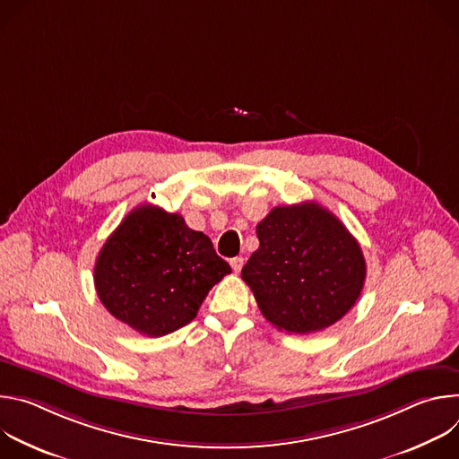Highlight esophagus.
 Returning a JSON list of instances; mask_svg holds the SVG:
<instances>
[{
    "label": "esophagus",
    "mask_w": 459,
    "mask_h": 459,
    "mask_svg": "<svg viewBox=\"0 0 459 459\" xmlns=\"http://www.w3.org/2000/svg\"><path fill=\"white\" fill-rule=\"evenodd\" d=\"M230 267H232V271H234V273H239V271H241V267H243V257H241V255L232 257V259H230Z\"/></svg>",
    "instance_id": "34e87169"
}]
</instances>
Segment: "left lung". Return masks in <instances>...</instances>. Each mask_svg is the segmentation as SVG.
Returning a JSON list of instances; mask_svg holds the SVG:
<instances>
[{
    "label": "left lung",
    "instance_id": "1",
    "mask_svg": "<svg viewBox=\"0 0 459 459\" xmlns=\"http://www.w3.org/2000/svg\"><path fill=\"white\" fill-rule=\"evenodd\" d=\"M259 248L241 271L264 317L289 334L342 319L361 296L367 265L356 238L314 202L274 207L255 227Z\"/></svg>",
    "mask_w": 459,
    "mask_h": 459
}]
</instances>
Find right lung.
<instances>
[{"label":"right lung","mask_w":459,"mask_h":459,"mask_svg":"<svg viewBox=\"0 0 459 459\" xmlns=\"http://www.w3.org/2000/svg\"><path fill=\"white\" fill-rule=\"evenodd\" d=\"M230 274L209 236L156 205L130 211L96 257L103 307L140 334H170L198 314L209 290Z\"/></svg>","instance_id":"1"}]
</instances>
